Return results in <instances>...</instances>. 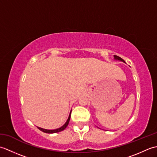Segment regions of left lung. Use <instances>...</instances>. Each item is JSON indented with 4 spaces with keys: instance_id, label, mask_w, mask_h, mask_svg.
<instances>
[{
    "instance_id": "obj_1",
    "label": "left lung",
    "mask_w": 157,
    "mask_h": 157,
    "mask_svg": "<svg viewBox=\"0 0 157 157\" xmlns=\"http://www.w3.org/2000/svg\"><path fill=\"white\" fill-rule=\"evenodd\" d=\"M115 56V59H117V60H119V61H123V62H124L125 63V61L123 59H122L121 57H119V56H117V55H115L114 56Z\"/></svg>"
}]
</instances>
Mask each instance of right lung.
I'll use <instances>...</instances> for the list:
<instances>
[{"label":"right lung","instance_id":"1","mask_svg":"<svg viewBox=\"0 0 157 157\" xmlns=\"http://www.w3.org/2000/svg\"><path fill=\"white\" fill-rule=\"evenodd\" d=\"M71 111L70 112V114H69V118L67 119V121L65 124L63 125L62 127H61V128H60L56 129H52V130L43 129V128H39V127H38V128L40 130V131L44 132V133H47V134H54V133H57V132H61V131H63V130H64L67 128V125L69 124V120H70V117H71Z\"/></svg>","mask_w":157,"mask_h":157}]
</instances>
